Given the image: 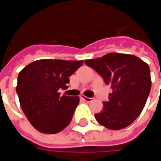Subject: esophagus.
Returning <instances> with one entry per match:
<instances>
[{
  "instance_id": "esophagus-1",
  "label": "esophagus",
  "mask_w": 161,
  "mask_h": 161,
  "mask_svg": "<svg viewBox=\"0 0 161 161\" xmlns=\"http://www.w3.org/2000/svg\"><path fill=\"white\" fill-rule=\"evenodd\" d=\"M82 98H83L85 102H91L92 101V99H93L92 97H84V96H83Z\"/></svg>"
}]
</instances>
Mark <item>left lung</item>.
Returning a JSON list of instances; mask_svg holds the SVG:
<instances>
[{"mask_svg": "<svg viewBox=\"0 0 161 161\" xmlns=\"http://www.w3.org/2000/svg\"><path fill=\"white\" fill-rule=\"evenodd\" d=\"M93 68L105 84L110 85L108 102L96 120L105 128L118 130L128 127L144 108L151 90L148 64L135 55L111 53L84 61Z\"/></svg>", "mask_w": 161, "mask_h": 161, "instance_id": "8db88e82", "label": "left lung"}]
</instances>
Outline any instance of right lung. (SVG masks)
<instances>
[{
	"label": "right lung",
	"mask_w": 161,
	"mask_h": 161,
	"mask_svg": "<svg viewBox=\"0 0 161 161\" xmlns=\"http://www.w3.org/2000/svg\"><path fill=\"white\" fill-rule=\"evenodd\" d=\"M83 64V60L40 59L19 73L16 92L20 107L38 131L53 135L70 124L79 97L60 96L59 90H66L69 77Z\"/></svg>",
	"instance_id": "add662e5"
}]
</instances>
